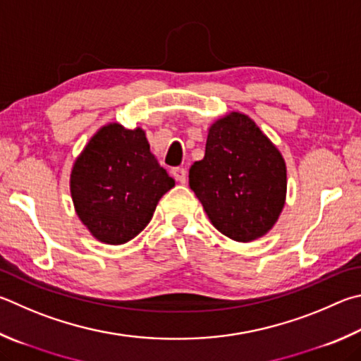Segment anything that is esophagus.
Masks as SVG:
<instances>
[{
	"label": "esophagus",
	"mask_w": 361,
	"mask_h": 361,
	"mask_svg": "<svg viewBox=\"0 0 361 361\" xmlns=\"http://www.w3.org/2000/svg\"><path fill=\"white\" fill-rule=\"evenodd\" d=\"M172 175H173V178H175L176 181L181 183V185H185V183L188 181V172H186V169L175 167V169L172 170Z\"/></svg>",
	"instance_id": "34e87169"
}]
</instances>
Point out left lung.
Listing matches in <instances>:
<instances>
[{
  "instance_id": "obj_1",
  "label": "left lung",
  "mask_w": 361,
  "mask_h": 361,
  "mask_svg": "<svg viewBox=\"0 0 361 361\" xmlns=\"http://www.w3.org/2000/svg\"><path fill=\"white\" fill-rule=\"evenodd\" d=\"M189 186L222 235L249 243L270 232L283 212L286 161L252 118L231 112L208 128L205 156L189 169Z\"/></svg>"
}]
</instances>
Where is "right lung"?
I'll return each instance as SVG.
<instances>
[{
	"mask_svg": "<svg viewBox=\"0 0 361 361\" xmlns=\"http://www.w3.org/2000/svg\"><path fill=\"white\" fill-rule=\"evenodd\" d=\"M69 186L83 226L97 241L116 246L147 227L175 180L149 152L145 130L109 123L77 156Z\"/></svg>",
	"mask_w": 361,
	"mask_h": 361,
	"instance_id": "obj_1",
	"label": "right lung"
}]
</instances>
